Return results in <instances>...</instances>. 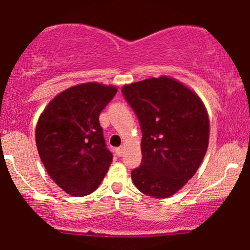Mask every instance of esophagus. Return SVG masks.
<instances>
[{
    "label": "esophagus",
    "instance_id": "esophagus-1",
    "mask_svg": "<svg viewBox=\"0 0 250 250\" xmlns=\"http://www.w3.org/2000/svg\"><path fill=\"white\" fill-rule=\"evenodd\" d=\"M124 153H125V147H119V148H117V154L119 156H122L124 155Z\"/></svg>",
    "mask_w": 250,
    "mask_h": 250
}]
</instances>
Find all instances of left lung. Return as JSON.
<instances>
[{
	"mask_svg": "<svg viewBox=\"0 0 250 250\" xmlns=\"http://www.w3.org/2000/svg\"><path fill=\"white\" fill-rule=\"evenodd\" d=\"M142 129V164L131 171L143 194L167 198L194 177L205 156L209 120L194 91L168 77L122 87Z\"/></svg>",
	"mask_w": 250,
	"mask_h": 250,
	"instance_id": "left-lung-1",
	"label": "left lung"
}]
</instances>
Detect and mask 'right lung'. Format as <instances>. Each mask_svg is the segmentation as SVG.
<instances>
[{"instance_id": "right-lung-1", "label": "right lung", "mask_w": 250, "mask_h": 250, "mask_svg": "<svg viewBox=\"0 0 250 250\" xmlns=\"http://www.w3.org/2000/svg\"><path fill=\"white\" fill-rule=\"evenodd\" d=\"M118 89L97 83L73 86L38 119L36 145L47 173L71 196L96 190L112 163L98 117Z\"/></svg>"}]
</instances>
